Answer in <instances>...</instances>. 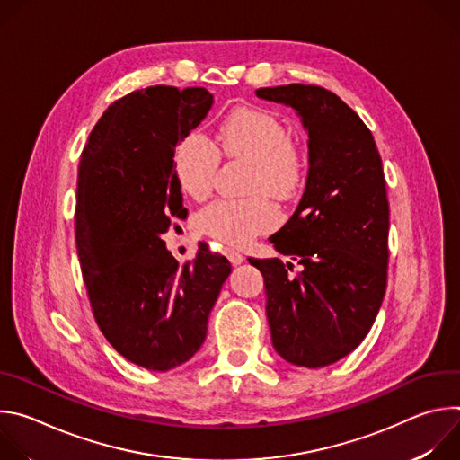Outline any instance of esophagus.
<instances>
[{
  "mask_svg": "<svg viewBox=\"0 0 460 460\" xmlns=\"http://www.w3.org/2000/svg\"><path fill=\"white\" fill-rule=\"evenodd\" d=\"M224 252H226V256L229 258V261H231L233 266H238V264H242V261L245 260L243 254H242V251H238V249H234V247H226Z\"/></svg>",
  "mask_w": 460,
  "mask_h": 460,
  "instance_id": "34e87169",
  "label": "esophagus"
}]
</instances>
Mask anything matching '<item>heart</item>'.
<instances>
[{"instance_id":"b5f03b06","label":"heart","mask_w":460,"mask_h":460,"mask_svg":"<svg viewBox=\"0 0 460 460\" xmlns=\"http://www.w3.org/2000/svg\"><path fill=\"white\" fill-rule=\"evenodd\" d=\"M220 155L249 164L245 199H224L208 206L199 218L200 229L222 243L243 245L279 222V202L300 194L307 156L298 140L289 137L284 121L261 109L236 107L218 125L217 144L190 130L176 146L174 174L181 190L202 200L213 190Z\"/></svg>"}]
</instances>
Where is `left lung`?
I'll return each mask as SVG.
<instances>
[{
    "mask_svg": "<svg viewBox=\"0 0 460 460\" xmlns=\"http://www.w3.org/2000/svg\"><path fill=\"white\" fill-rule=\"evenodd\" d=\"M256 96L291 105L307 130L302 200L270 242L279 258H249L264 275L266 313L279 355L302 367L330 366L369 333L387 282L389 204L371 130L335 93L289 84Z\"/></svg>",
    "mask_w": 460,
    "mask_h": 460,
    "instance_id": "8db88e82",
    "label": "left lung"
}]
</instances>
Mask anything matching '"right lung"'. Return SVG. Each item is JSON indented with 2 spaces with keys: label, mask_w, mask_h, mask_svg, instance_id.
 I'll return each mask as SVG.
<instances>
[{
  "label": "right lung",
  "mask_w": 460,
  "mask_h": 460,
  "mask_svg": "<svg viewBox=\"0 0 460 460\" xmlns=\"http://www.w3.org/2000/svg\"><path fill=\"white\" fill-rule=\"evenodd\" d=\"M211 105L204 87L130 93L98 119L80 160L76 247L94 320L121 357L151 371H169L200 349L231 273L208 243L180 268L162 240L185 211L176 146Z\"/></svg>",
  "instance_id": "right-lung-1"
}]
</instances>
